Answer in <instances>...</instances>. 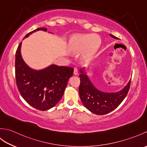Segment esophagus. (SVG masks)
Returning <instances> with one entry per match:
<instances>
[{
    "instance_id": "esophagus-1",
    "label": "esophagus",
    "mask_w": 147,
    "mask_h": 147,
    "mask_svg": "<svg viewBox=\"0 0 147 147\" xmlns=\"http://www.w3.org/2000/svg\"><path fill=\"white\" fill-rule=\"evenodd\" d=\"M73 73H74V75H77L78 74V69L76 68H74V72H73Z\"/></svg>"
}]
</instances>
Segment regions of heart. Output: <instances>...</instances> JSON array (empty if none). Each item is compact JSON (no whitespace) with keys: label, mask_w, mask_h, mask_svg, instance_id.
<instances>
[{"label":"heart","mask_w":147,"mask_h":147,"mask_svg":"<svg viewBox=\"0 0 147 147\" xmlns=\"http://www.w3.org/2000/svg\"><path fill=\"white\" fill-rule=\"evenodd\" d=\"M99 46V38L95 35H79L74 38L71 49L76 52L84 50L83 57L85 59L92 58L97 51Z\"/></svg>","instance_id":"obj_1"}]
</instances>
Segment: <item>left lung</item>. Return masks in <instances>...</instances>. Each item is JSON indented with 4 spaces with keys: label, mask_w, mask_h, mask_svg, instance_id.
Here are the masks:
<instances>
[{
    "label": "left lung",
    "mask_w": 147,
    "mask_h": 147,
    "mask_svg": "<svg viewBox=\"0 0 147 147\" xmlns=\"http://www.w3.org/2000/svg\"><path fill=\"white\" fill-rule=\"evenodd\" d=\"M115 39L118 38L110 34ZM80 96L84 106L93 114L104 115L114 111L125 98L129 91L131 80L118 92H105L96 88L87 74V68L81 69Z\"/></svg>",
    "instance_id": "8db88e82"
}]
</instances>
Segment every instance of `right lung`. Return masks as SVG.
<instances>
[{"mask_svg":"<svg viewBox=\"0 0 147 147\" xmlns=\"http://www.w3.org/2000/svg\"><path fill=\"white\" fill-rule=\"evenodd\" d=\"M47 32L45 28H39L24 36L28 37L38 31ZM22 42L16 52L15 74L18 88L28 104L40 111L52 108L60 101L66 88L73 68L51 64L42 69L31 68L21 55Z\"/></svg>","mask_w":147,"mask_h":147,"instance_id":"right-lung-1","label":"right lung"}]
</instances>
